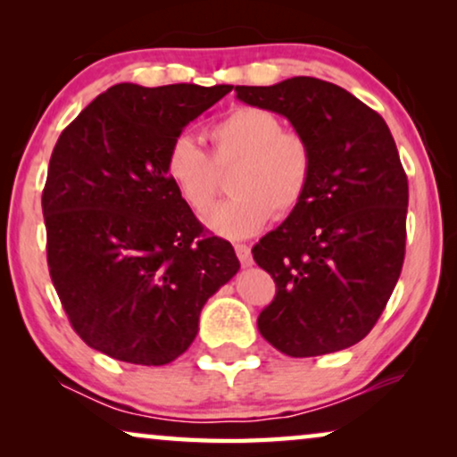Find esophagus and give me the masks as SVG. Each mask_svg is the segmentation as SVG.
Listing matches in <instances>:
<instances>
[{"instance_id":"34e87169","label":"esophagus","mask_w":457,"mask_h":457,"mask_svg":"<svg viewBox=\"0 0 457 457\" xmlns=\"http://www.w3.org/2000/svg\"><path fill=\"white\" fill-rule=\"evenodd\" d=\"M235 252H237V258H239V262H241V266L243 268H249L253 264V258H252V249H249L247 245H235Z\"/></svg>"}]
</instances>
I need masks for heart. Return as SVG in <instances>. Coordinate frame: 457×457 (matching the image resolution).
<instances>
[{"instance_id": "b5f03b06", "label": "heart", "mask_w": 457, "mask_h": 457, "mask_svg": "<svg viewBox=\"0 0 457 457\" xmlns=\"http://www.w3.org/2000/svg\"><path fill=\"white\" fill-rule=\"evenodd\" d=\"M212 158L189 135L174 137L164 158V174L193 212L214 204L220 187L218 170H228V202L216 205L204 222L227 239H247L277 216H287L308 195L314 154L302 135L285 130L270 110L237 108L208 129Z\"/></svg>"}]
</instances>
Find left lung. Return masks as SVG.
<instances>
[{"label":"left lung","instance_id":"obj_1","mask_svg":"<svg viewBox=\"0 0 457 457\" xmlns=\"http://www.w3.org/2000/svg\"><path fill=\"white\" fill-rule=\"evenodd\" d=\"M235 91L243 104L285 116L314 154L308 195L253 247L255 264L277 283L260 333L291 358L352 347L377 324L403 266L408 177L391 130L320 79Z\"/></svg>","mask_w":457,"mask_h":457}]
</instances>
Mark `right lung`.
<instances>
[{"label": "right lung", "instance_id": "1", "mask_svg": "<svg viewBox=\"0 0 457 457\" xmlns=\"http://www.w3.org/2000/svg\"><path fill=\"white\" fill-rule=\"evenodd\" d=\"M230 89L114 85L55 143L41 199L49 274L77 335L110 358L170 364L239 272L164 174L174 137Z\"/></svg>", "mask_w": 457, "mask_h": 457}]
</instances>
